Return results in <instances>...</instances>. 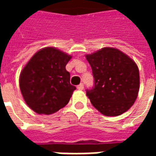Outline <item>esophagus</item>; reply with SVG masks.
<instances>
[{
  "instance_id": "esophagus-1",
  "label": "esophagus",
  "mask_w": 156,
  "mask_h": 156,
  "mask_svg": "<svg viewBox=\"0 0 156 156\" xmlns=\"http://www.w3.org/2000/svg\"><path fill=\"white\" fill-rule=\"evenodd\" d=\"M77 88H78V90H83L84 88V85L83 84V83H80V84L77 86Z\"/></svg>"
}]
</instances>
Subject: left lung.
<instances>
[{
    "mask_svg": "<svg viewBox=\"0 0 156 156\" xmlns=\"http://www.w3.org/2000/svg\"><path fill=\"white\" fill-rule=\"evenodd\" d=\"M94 85L86 92L92 105L106 116H117L129 109L140 89L137 65L119 49L104 48L86 55Z\"/></svg>",
    "mask_w": 156,
    "mask_h": 156,
    "instance_id": "left-lung-1",
    "label": "left lung"
}]
</instances>
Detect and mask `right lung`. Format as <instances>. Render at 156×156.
<instances>
[{
	"label": "right lung",
	"mask_w": 156,
	"mask_h": 156,
	"mask_svg": "<svg viewBox=\"0 0 156 156\" xmlns=\"http://www.w3.org/2000/svg\"><path fill=\"white\" fill-rule=\"evenodd\" d=\"M72 56L48 47L29 60L20 74L19 85L26 104L39 115H51L68 105L76 87L70 84L66 65Z\"/></svg>",
	"instance_id": "right-lung-1"
}]
</instances>
